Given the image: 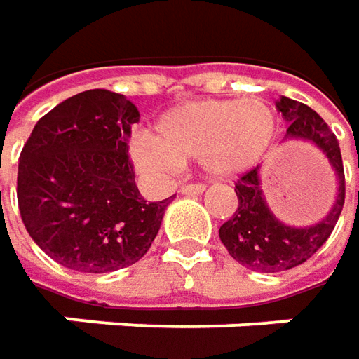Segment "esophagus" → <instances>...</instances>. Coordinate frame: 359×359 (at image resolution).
<instances>
[{
	"mask_svg": "<svg viewBox=\"0 0 359 359\" xmlns=\"http://www.w3.org/2000/svg\"><path fill=\"white\" fill-rule=\"evenodd\" d=\"M204 184H184V187H180V192L182 194H203L204 192Z\"/></svg>",
	"mask_w": 359,
	"mask_h": 359,
	"instance_id": "esophagus-1",
	"label": "esophagus"
}]
</instances>
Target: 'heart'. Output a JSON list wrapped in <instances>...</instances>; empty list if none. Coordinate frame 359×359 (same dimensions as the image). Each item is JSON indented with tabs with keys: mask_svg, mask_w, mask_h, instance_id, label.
Returning a JSON list of instances; mask_svg holds the SVG:
<instances>
[{
	"mask_svg": "<svg viewBox=\"0 0 359 359\" xmlns=\"http://www.w3.org/2000/svg\"><path fill=\"white\" fill-rule=\"evenodd\" d=\"M278 117L262 97L196 101L167 111L153 135L130 147L137 168L167 177L179 163L198 161L212 177H236L256 167L274 141Z\"/></svg>",
	"mask_w": 359,
	"mask_h": 359,
	"instance_id": "1",
	"label": "heart"
}]
</instances>
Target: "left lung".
I'll return each instance as SVG.
<instances>
[{
	"instance_id": "obj_1",
	"label": "left lung",
	"mask_w": 359,
	"mask_h": 359,
	"mask_svg": "<svg viewBox=\"0 0 359 359\" xmlns=\"http://www.w3.org/2000/svg\"><path fill=\"white\" fill-rule=\"evenodd\" d=\"M276 109L284 121H288L284 139L314 142L327 156V163L336 170L338 194L330 212L320 222L312 226H288L280 222L266 204L260 187V167H254L242 175L234 187L238 208L232 218L220 226L218 236L230 256L254 272H284L304 264L310 256H314L318 248L330 238L346 198L340 144L324 118L314 109L288 97H280Z\"/></svg>"
}]
</instances>
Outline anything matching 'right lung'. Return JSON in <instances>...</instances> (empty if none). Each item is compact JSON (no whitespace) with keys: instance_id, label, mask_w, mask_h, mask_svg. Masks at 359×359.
Listing matches in <instances>:
<instances>
[{"instance_id":"1","label":"right lung","mask_w":359,"mask_h":359,"mask_svg":"<svg viewBox=\"0 0 359 359\" xmlns=\"http://www.w3.org/2000/svg\"><path fill=\"white\" fill-rule=\"evenodd\" d=\"M139 111L91 89L51 109L19 155L18 203L33 242L65 268L105 274L139 262L170 198L147 203L127 141Z\"/></svg>"}]
</instances>
